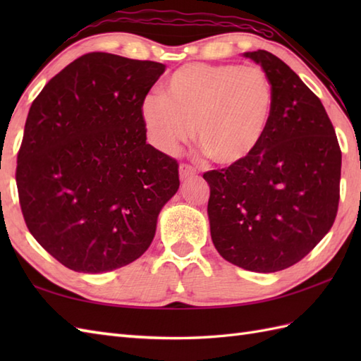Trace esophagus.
<instances>
[{
    "label": "esophagus",
    "mask_w": 361,
    "mask_h": 361,
    "mask_svg": "<svg viewBox=\"0 0 361 361\" xmlns=\"http://www.w3.org/2000/svg\"><path fill=\"white\" fill-rule=\"evenodd\" d=\"M195 175H197V171L192 166H189V164H181L180 166V178L183 181H186L189 178H194Z\"/></svg>",
    "instance_id": "obj_1"
}]
</instances>
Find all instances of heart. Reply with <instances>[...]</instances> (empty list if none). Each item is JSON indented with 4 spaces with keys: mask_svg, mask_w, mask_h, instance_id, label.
Returning a JSON list of instances; mask_svg holds the SVG:
<instances>
[{
    "mask_svg": "<svg viewBox=\"0 0 361 361\" xmlns=\"http://www.w3.org/2000/svg\"><path fill=\"white\" fill-rule=\"evenodd\" d=\"M271 82L257 66L190 63L167 79L163 94L141 102V119L161 152L173 153L197 133L220 166L247 161L260 147L273 114Z\"/></svg>",
    "mask_w": 361,
    "mask_h": 361,
    "instance_id": "1",
    "label": "heart"
}]
</instances>
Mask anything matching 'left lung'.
<instances>
[{"label": "left lung", "mask_w": 361, "mask_h": 361, "mask_svg": "<svg viewBox=\"0 0 361 361\" xmlns=\"http://www.w3.org/2000/svg\"><path fill=\"white\" fill-rule=\"evenodd\" d=\"M271 82V122L247 161L203 175L220 256L243 270L295 265L332 228L340 200L341 150L319 99L274 54L243 52Z\"/></svg>", "instance_id": "left-lung-1"}]
</instances>
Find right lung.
Segmentation results:
<instances>
[{"instance_id":"right-lung-1","label":"right lung","mask_w":361,"mask_h":361,"mask_svg":"<svg viewBox=\"0 0 361 361\" xmlns=\"http://www.w3.org/2000/svg\"><path fill=\"white\" fill-rule=\"evenodd\" d=\"M166 65L90 52L30 105L17 188L34 239L70 270L113 271L141 257L178 164L145 142L141 102Z\"/></svg>"}]
</instances>
